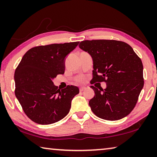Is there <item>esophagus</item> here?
I'll return each instance as SVG.
<instances>
[{
  "instance_id": "obj_1",
  "label": "esophagus",
  "mask_w": 157,
  "mask_h": 157,
  "mask_svg": "<svg viewBox=\"0 0 157 157\" xmlns=\"http://www.w3.org/2000/svg\"><path fill=\"white\" fill-rule=\"evenodd\" d=\"M86 89V86H82V87H80V88H79V91H83Z\"/></svg>"
}]
</instances>
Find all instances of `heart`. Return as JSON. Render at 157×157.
Wrapping results in <instances>:
<instances>
[{
  "mask_svg": "<svg viewBox=\"0 0 157 157\" xmlns=\"http://www.w3.org/2000/svg\"><path fill=\"white\" fill-rule=\"evenodd\" d=\"M78 79L79 82H84L85 80V78H84V77H80V78H79Z\"/></svg>",
  "mask_w": 157,
  "mask_h": 157,
  "instance_id": "obj_1",
  "label": "heart"
}]
</instances>
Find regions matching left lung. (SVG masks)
<instances>
[{
	"label": "left lung",
	"mask_w": 157,
	"mask_h": 157,
	"mask_svg": "<svg viewBox=\"0 0 157 157\" xmlns=\"http://www.w3.org/2000/svg\"><path fill=\"white\" fill-rule=\"evenodd\" d=\"M79 47L92 57V84H107L105 89L91 86L95 92L89 102L92 111L107 121L124 118L136 106L144 85L141 59L123 41L85 40L79 43Z\"/></svg>",
	"instance_id": "obj_1"
}]
</instances>
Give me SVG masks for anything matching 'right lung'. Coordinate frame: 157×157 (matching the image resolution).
<instances>
[{
    "label": "right lung",
    "instance_id": "1",
    "mask_svg": "<svg viewBox=\"0 0 157 157\" xmlns=\"http://www.w3.org/2000/svg\"><path fill=\"white\" fill-rule=\"evenodd\" d=\"M79 42L34 47L23 55L14 73L15 95L29 118L49 124L67 115L78 86L58 89L52 79L64 73L65 59Z\"/></svg>",
    "mask_w": 157,
    "mask_h": 157
}]
</instances>
